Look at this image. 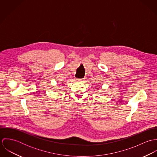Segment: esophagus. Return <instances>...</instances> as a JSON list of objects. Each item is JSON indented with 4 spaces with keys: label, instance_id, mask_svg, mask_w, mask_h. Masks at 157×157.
Instances as JSON below:
<instances>
[{
    "label": "esophagus",
    "instance_id": "esophagus-1",
    "mask_svg": "<svg viewBox=\"0 0 157 157\" xmlns=\"http://www.w3.org/2000/svg\"><path fill=\"white\" fill-rule=\"evenodd\" d=\"M78 82H83V79H77Z\"/></svg>",
    "mask_w": 157,
    "mask_h": 157
}]
</instances>
